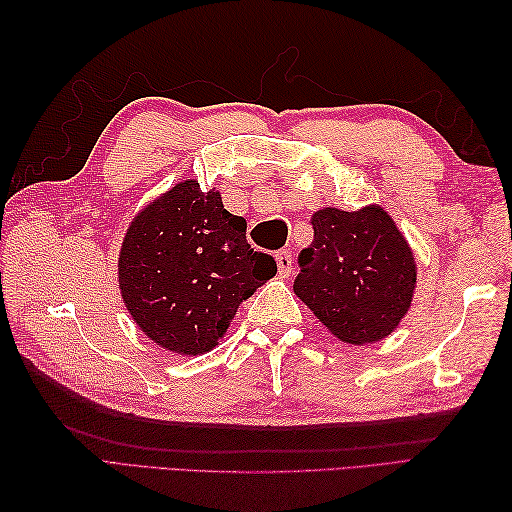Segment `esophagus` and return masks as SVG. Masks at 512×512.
<instances>
[{
	"instance_id": "1",
	"label": "esophagus",
	"mask_w": 512,
	"mask_h": 512,
	"mask_svg": "<svg viewBox=\"0 0 512 512\" xmlns=\"http://www.w3.org/2000/svg\"><path fill=\"white\" fill-rule=\"evenodd\" d=\"M277 259V268H279V275L281 277H288L292 273V264H295V259H292V253L290 250H279V253L275 255Z\"/></svg>"
}]
</instances>
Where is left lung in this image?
<instances>
[{
    "instance_id": "8db88e82",
    "label": "left lung",
    "mask_w": 512,
    "mask_h": 512,
    "mask_svg": "<svg viewBox=\"0 0 512 512\" xmlns=\"http://www.w3.org/2000/svg\"><path fill=\"white\" fill-rule=\"evenodd\" d=\"M314 239L301 250L297 297L341 341L374 343L394 332L411 306L416 264L394 220L378 206L312 215Z\"/></svg>"
}]
</instances>
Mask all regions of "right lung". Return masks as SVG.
<instances>
[{
  "instance_id": "obj_1",
  "label": "right lung",
  "mask_w": 512,
  "mask_h": 512,
  "mask_svg": "<svg viewBox=\"0 0 512 512\" xmlns=\"http://www.w3.org/2000/svg\"><path fill=\"white\" fill-rule=\"evenodd\" d=\"M275 273V259L250 248L244 217L195 180L140 211L118 257L123 301L138 328L184 356L213 350L239 303Z\"/></svg>"
}]
</instances>
